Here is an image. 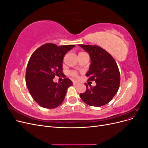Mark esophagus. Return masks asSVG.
Masks as SVG:
<instances>
[{"instance_id":"1","label":"esophagus","mask_w":148,"mask_h":148,"mask_svg":"<svg viewBox=\"0 0 148 148\" xmlns=\"http://www.w3.org/2000/svg\"><path fill=\"white\" fill-rule=\"evenodd\" d=\"M73 84H79V83L78 82H77V81H73Z\"/></svg>"}]
</instances>
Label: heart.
I'll return each mask as SVG.
<instances>
[{
  "instance_id": "b5f03b06",
  "label": "heart",
  "mask_w": 148,
  "mask_h": 148,
  "mask_svg": "<svg viewBox=\"0 0 148 148\" xmlns=\"http://www.w3.org/2000/svg\"><path fill=\"white\" fill-rule=\"evenodd\" d=\"M70 74L72 75L73 77H77V73H76L75 72H71Z\"/></svg>"
}]
</instances>
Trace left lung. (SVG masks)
<instances>
[{"label": "left lung", "mask_w": 148, "mask_h": 148, "mask_svg": "<svg viewBox=\"0 0 148 148\" xmlns=\"http://www.w3.org/2000/svg\"><path fill=\"white\" fill-rule=\"evenodd\" d=\"M91 58V65L86 76L88 81H95V86L88 87L79 96L86 104L101 107L109 102L120 86V71L115 60L109 53L97 46L79 44Z\"/></svg>", "instance_id": "1"}]
</instances>
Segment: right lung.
I'll use <instances>...</instances> for the list:
<instances>
[{
  "label": "right lung",
  "instance_id": "right-lung-1",
  "mask_svg": "<svg viewBox=\"0 0 148 148\" xmlns=\"http://www.w3.org/2000/svg\"><path fill=\"white\" fill-rule=\"evenodd\" d=\"M75 45L58 47L47 43L39 47L31 55L26 67V83L30 95L38 104L44 108L54 109L63 102L67 88L73 84L65 78L54 83L55 76L62 73V63L66 53Z\"/></svg>",
  "mask_w": 148,
  "mask_h": 148
}]
</instances>
